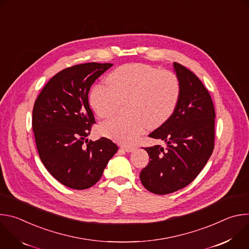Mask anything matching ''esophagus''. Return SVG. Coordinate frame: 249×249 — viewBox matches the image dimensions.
Listing matches in <instances>:
<instances>
[{"label": "esophagus", "instance_id": "obj_1", "mask_svg": "<svg viewBox=\"0 0 249 249\" xmlns=\"http://www.w3.org/2000/svg\"><path fill=\"white\" fill-rule=\"evenodd\" d=\"M121 149L127 153H131L136 150V147L135 146H121Z\"/></svg>", "mask_w": 249, "mask_h": 249}]
</instances>
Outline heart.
Returning a JSON list of instances; mask_svg holds the SVG:
<instances>
[{
	"instance_id": "heart-1",
	"label": "heart",
	"mask_w": 249,
	"mask_h": 249,
	"mask_svg": "<svg viewBox=\"0 0 249 249\" xmlns=\"http://www.w3.org/2000/svg\"><path fill=\"white\" fill-rule=\"evenodd\" d=\"M111 86L96 85L89 93V104L99 118L114 115L122 102H128L129 117L104 122L99 130L106 137L132 144L148 127L165 122L175 110L180 95L177 77L167 70L142 63L126 64L108 75Z\"/></svg>"
}]
</instances>
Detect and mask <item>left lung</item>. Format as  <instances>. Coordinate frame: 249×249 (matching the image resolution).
I'll return each instance as SVG.
<instances>
[{
  "mask_svg": "<svg viewBox=\"0 0 249 249\" xmlns=\"http://www.w3.org/2000/svg\"><path fill=\"white\" fill-rule=\"evenodd\" d=\"M180 95L171 116L149 136L166 143L145 148L150 162L140 179L147 190L165 195L191 183L214 150L215 108L202 82L184 66L173 63Z\"/></svg>",
  "mask_w": 249,
  "mask_h": 249,
  "instance_id": "8db88e82",
  "label": "left lung"
}]
</instances>
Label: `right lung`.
Masks as SVG:
<instances>
[{
    "mask_svg": "<svg viewBox=\"0 0 249 249\" xmlns=\"http://www.w3.org/2000/svg\"><path fill=\"white\" fill-rule=\"evenodd\" d=\"M112 66L92 62L64 69L34 102L32 129L39 158L54 178L69 188L94 185L118 150L107 138L87 139L95 123L89 104V89Z\"/></svg>",
    "mask_w": 249,
    "mask_h": 249,
    "instance_id": "1",
    "label": "right lung"
}]
</instances>
